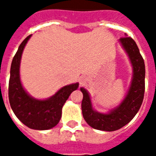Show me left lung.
Wrapping results in <instances>:
<instances>
[{"label": "left lung", "instance_id": "1", "mask_svg": "<svg viewBox=\"0 0 156 156\" xmlns=\"http://www.w3.org/2000/svg\"><path fill=\"white\" fill-rule=\"evenodd\" d=\"M119 41L127 52L133 67L130 87L120 105L112 109L108 114L98 113L92 106L88 91L83 88H80L83 95L82 101L83 116L89 126L98 130L115 131L124 127L137 114L144 99L145 77L144 59L135 41L131 37H121Z\"/></svg>", "mask_w": 156, "mask_h": 156}]
</instances>
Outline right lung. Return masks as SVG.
<instances>
[{"label": "right lung", "instance_id": "obj_1", "mask_svg": "<svg viewBox=\"0 0 156 156\" xmlns=\"http://www.w3.org/2000/svg\"><path fill=\"white\" fill-rule=\"evenodd\" d=\"M32 35L19 46L12 59L9 80L10 105L16 116L30 129L46 130L56 126L62 117V108L73 91L78 88V83L60 88L51 98L40 100L32 98L23 88L20 80V62L23 49Z\"/></svg>", "mask_w": 156, "mask_h": 156}]
</instances>
